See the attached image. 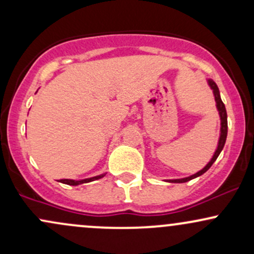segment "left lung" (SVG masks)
<instances>
[{"label": "left lung", "instance_id": "8db88e82", "mask_svg": "<svg viewBox=\"0 0 254 254\" xmlns=\"http://www.w3.org/2000/svg\"><path fill=\"white\" fill-rule=\"evenodd\" d=\"M209 84H210V87L212 88V90H214L215 100H216V106H217L218 112H220V117H221V136H220V141H218L217 149H216V151H215L214 156H212V159L210 160V162H209V164L206 165L202 171H199V172H198V173L193 174V176H191V177L183 178V179L170 180V182H172V183H186V182H189V180L193 179V178H197V177L202 176L203 173H205V172L211 167L212 164H214V162L216 161V159L218 157V155H220V153L223 149L224 143H226L227 131H228V124H227V111H226V107H224V104L222 103V100H221L220 92H218V87L216 86V83H215L212 80H209Z\"/></svg>", "mask_w": 254, "mask_h": 254}]
</instances>
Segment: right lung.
I'll return each mask as SVG.
<instances>
[{"instance_id": "right-lung-1", "label": "right lung", "mask_w": 254, "mask_h": 254, "mask_svg": "<svg viewBox=\"0 0 254 254\" xmlns=\"http://www.w3.org/2000/svg\"><path fill=\"white\" fill-rule=\"evenodd\" d=\"M105 174H101V176H97V177H93V178H88V179H83V180H71V179H61L60 182L63 184H66V185H72V186H76L80 185V184H84V183H89L93 182V180H98L100 178H103Z\"/></svg>"}]
</instances>
